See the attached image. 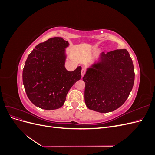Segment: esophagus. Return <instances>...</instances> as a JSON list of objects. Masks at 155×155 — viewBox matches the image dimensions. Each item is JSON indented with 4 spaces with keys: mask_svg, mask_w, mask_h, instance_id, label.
Here are the masks:
<instances>
[{
    "mask_svg": "<svg viewBox=\"0 0 155 155\" xmlns=\"http://www.w3.org/2000/svg\"><path fill=\"white\" fill-rule=\"evenodd\" d=\"M85 72H86L85 69V68H82V70H81V76H82V77H83L84 75L85 74Z\"/></svg>",
    "mask_w": 155,
    "mask_h": 155,
    "instance_id": "obj_1",
    "label": "esophagus"
}]
</instances>
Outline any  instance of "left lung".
<instances>
[{"label":"left lung","instance_id":"obj_1","mask_svg":"<svg viewBox=\"0 0 155 155\" xmlns=\"http://www.w3.org/2000/svg\"><path fill=\"white\" fill-rule=\"evenodd\" d=\"M83 79L88 109L101 113L114 111L124 104L133 89L132 59L126 49L103 52L98 61L87 68Z\"/></svg>","mask_w":155,"mask_h":155}]
</instances>
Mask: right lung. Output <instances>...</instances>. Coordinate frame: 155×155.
Segmentation results:
<instances>
[{
    "label": "right lung",
    "instance_id": "obj_1",
    "mask_svg": "<svg viewBox=\"0 0 155 155\" xmlns=\"http://www.w3.org/2000/svg\"><path fill=\"white\" fill-rule=\"evenodd\" d=\"M68 45L61 37L48 39L37 45L26 61L23 85L29 100L41 109L61 107L70 88L81 78L80 66L72 72L64 67Z\"/></svg>",
    "mask_w": 155,
    "mask_h": 155
}]
</instances>
